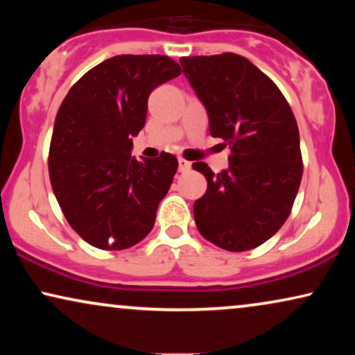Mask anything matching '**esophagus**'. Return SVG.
Returning a JSON list of instances; mask_svg holds the SVG:
<instances>
[{
  "label": "esophagus",
  "instance_id": "esophagus-1",
  "mask_svg": "<svg viewBox=\"0 0 355 355\" xmlns=\"http://www.w3.org/2000/svg\"><path fill=\"white\" fill-rule=\"evenodd\" d=\"M178 163H179V171H181V173H186V171H189V169H191V163H189L187 159L179 158Z\"/></svg>",
  "mask_w": 355,
  "mask_h": 355
}]
</instances>
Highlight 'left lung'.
Masks as SVG:
<instances>
[{"label":"left lung","instance_id":"left-lung-1","mask_svg":"<svg viewBox=\"0 0 355 355\" xmlns=\"http://www.w3.org/2000/svg\"><path fill=\"white\" fill-rule=\"evenodd\" d=\"M184 74L205 105L210 134L230 145V168L207 163V192L193 203L200 234L221 249H255L276 234L293 210L302 179L299 129L273 80L236 53L182 58Z\"/></svg>","mask_w":355,"mask_h":355}]
</instances>
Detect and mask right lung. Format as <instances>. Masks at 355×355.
Masks as SVG:
<instances>
[{"label":"right lung","mask_w":355,"mask_h":355,"mask_svg":"<svg viewBox=\"0 0 355 355\" xmlns=\"http://www.w3.org/2000/svg\"><path fill=\"white\" fill-rule=\"evenodd\" d=\"M181 74L163 55H121L85 72L58 110L48 171L72 230L101 250L129 249L152 231L178 158L130 155L155 87Z\"/></svg>","instance_id":"1"}]
</instances>
